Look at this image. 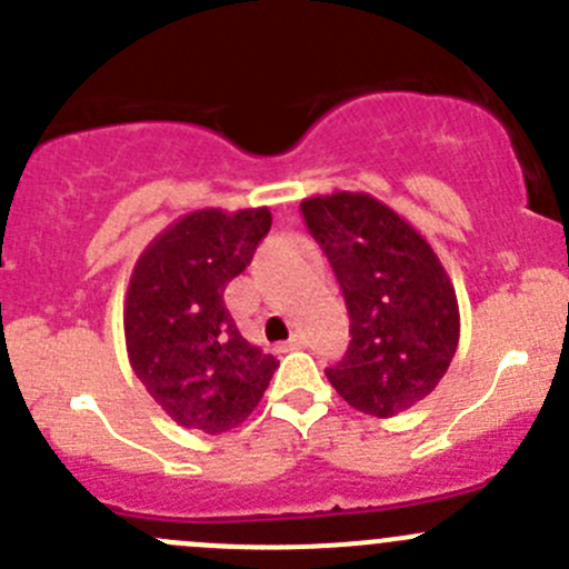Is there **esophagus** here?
I'll return each mask as SVG.
<instances>
[{
  "label": "esophagus",
  "instance_id": "obj_1",
  "mask_svg": "<svg viewBox=\"0 0 569 569\" xmlns=\"http://www.w3.org/2000/svg\"><path fill=\"white\" fill-rule=\"evenodd\" d=\"M302 347H306V338H302V336H295V338H289V341L283 343V349H286V352H291V349H302Z\"/></svg>",
  "mask_w": 569,
  "mask_h": 569
}]
</instances>
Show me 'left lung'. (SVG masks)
Returning <instances> with one entry per match:
<instances>
[{"mask_svg":"<svg viewBox=\"0 0 569 569\" xmlns=\"http://www.w3.org/2000/svg\"><path fill=\"white\" fill-rule=\"evenodd\" d=\"M300 209L352 319L347 355L325 371L327 380L366 416L410 410L438 388L460 341V306L443 261L369 192L311 194Z\"/></svg>","mask_w":569,"mask_h":569,"instance_id":"left-lung-1","label":"left lung"}]
</instances>
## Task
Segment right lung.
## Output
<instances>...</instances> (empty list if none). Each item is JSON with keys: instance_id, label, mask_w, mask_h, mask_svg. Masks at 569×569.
I'll use <instances>...</instances> for the list:
<instances>
[{"instance_id": "add662e5", "label": "right lung", "mask_w": 569, "mask_h": 569, "mask_svg": "<svg viewBox=\"0 0 569 569\" xmlns=\"http://www.w3.org/2000/svg\"><path fill=\"white\" fill-rule=\"evenodd\" d=\"M269 226L267 206L194 209L153 237L131 269L126 352L137 380L178 427L237 429L278 369L239 332L222 300Z\"/></svg>"}]
</instances>
